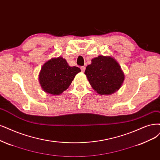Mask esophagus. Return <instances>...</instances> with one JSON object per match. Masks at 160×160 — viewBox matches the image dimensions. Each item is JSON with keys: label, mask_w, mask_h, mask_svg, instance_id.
<instances>
[{"label": "esophagus", "mask_w": 160, "mask_h": 160, "mask_svg": "<svg viewBox=\"0 0 160 160\" xmlns=\"http://www.w3.org/2000/svg\"><path fill=\"white\" fill-rule=\"evenodd\" d=\"M80 69H81V71L82 72H84L85 71V69H86V67H80Z\"/></svg>", "instance_id": "esophagus-1"}]
</instances>
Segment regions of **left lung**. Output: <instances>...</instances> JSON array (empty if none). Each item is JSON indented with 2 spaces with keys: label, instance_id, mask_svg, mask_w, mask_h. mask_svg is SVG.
I'll list each match as a JSON object with an SVG mask.
<instances>
[{
  "label": "left lung",
  "instance_id": "8db88e82",
  "mask_svg": "<svg viewBox=\"0 0 160 160\" xmlns=\"http://www.w3.org/2000/svg\"><path fill=\"white\" fill-rule=\"evenodd\" d=\"M84 74L91 86L99 95H111L119 90L125 74L114 58L99 55L92 59Z\"/></svg>",
  "mask_w": 160,
  "mask_h": 160
}]
</instances>
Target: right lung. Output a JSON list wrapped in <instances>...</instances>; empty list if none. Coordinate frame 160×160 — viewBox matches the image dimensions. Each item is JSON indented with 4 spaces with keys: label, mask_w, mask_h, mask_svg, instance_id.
I'll list each match as a JSON object with an SVG mask.
<instances>
[{
    "label": "right lung",
    "mask_w": 160,
    "mask_h": 160,
    "mask_svg": "<svg viewBox=\"0 0 160 160\" xmlns=\"http://www.w3.org/2000/svg\"><path fill=\"white\" fill-rule=\"evenodd\" d=\"M80 71L78 67H70L62 57L52 58L41 67L39 82L45 92L58 96L68 89Z\"/></svg>",
    "instance_id": "1"
}]
</instances>
